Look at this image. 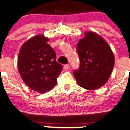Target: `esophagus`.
Segmentation results:
<instances>
[{"instance_id":"esophagus-1","label":"esophagus","mask_w":130,"mask_h":130,"mask_svg":"<svg viewBox=\"0 0 130 130\" xmlns=\"http://www.w3.org/2000/svg\"><path fill=\"white\" fill-rule=\"evenodd\" d=\"M70 68V65H69V64H67V65H64V69H65V70H67L69 69Z\"/></svg>"}]
</instances>
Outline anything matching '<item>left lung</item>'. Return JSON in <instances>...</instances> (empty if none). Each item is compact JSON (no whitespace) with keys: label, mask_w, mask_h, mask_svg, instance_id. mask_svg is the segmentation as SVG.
Here are the masks:
<instances>
[{"label":"left lung","mask_w":130,"mask_h":130,"mask_svg":"<svg viewBox=\"0 0 130 130\" xmlns=\"http://www.w3.org/2000/svg\"><path fill=\"white\" fill-rule=\"evenodd\" d=\"M77 52L80 67L73 73L78 84L87 90L103 86L110 77L115 64L114 54L108 43L98 34L86 31L78 43Z\"/></svg>","instance_id":"1"}]
</instances>
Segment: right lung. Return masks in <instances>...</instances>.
Masks as SVG:
<instances>
[{
    "instance_id": "1",
    "label": "right lung",
    "mask_w": 130,
    "mask_h": 130,
    "mask_svg": "<svg viewBox=\"0 0 130 130\" xmlns=\"http://www.w3.org/2000/svg\"><path fill=\"white\" fill-rule=\"evenodd\" d=\"M49 39L37 35L21 47L17 67L22 79L33 91L45 93L57 84L63 65L56 61V52L47 43Z\"/></svg>"
}]
</instances>
